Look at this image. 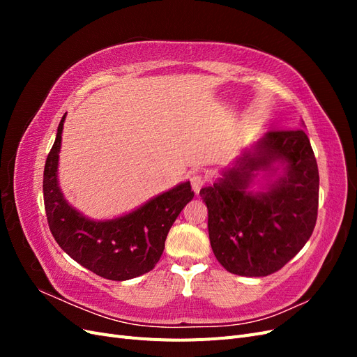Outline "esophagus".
Wrapping results in <instances>:
<instances>
[{"label":"esophagus","mask_w":357,"mask_h":357,"mask_svg":"<svg viewBox=\"0 0 357 357\" xmlns=\"http://www.w3.org/2000/svg\"><path fill=\"white\" fill-rule=\"evenodd\" d=\"M190 185H192V189H193V192L197 193H199V190H201V188L205 185V177L202 176V174H193L192 177H190Z\"/></svg>","instance_id":"esophagus-1"}]
</instances>
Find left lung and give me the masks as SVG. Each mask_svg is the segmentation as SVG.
I'll use <instances>...</instances> for the list:
<instances>
[{"instance_id":"1","label":"left lung","mask_w":357,"mask_h":357,"mask_svg":"<svg viewBox=\"0 0 357 357\" xmlns=\"http://www.w3.org/2000/svg\"><path fill=\"white\" fill-rule=\"evenodd\" d=\"M284 174L264 192L248 191L259 170ZM199 195L208 208V235L215 259L232 274L265 277L295 257L314 231L319 168L304 129L269 131L245 149Z\"/></svg>"}]
</instances>
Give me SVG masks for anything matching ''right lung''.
<instances>
[{
    "mask_svg": "<svg viewBox=\"0 0 357 357\" xmlns=\"http://www.w3.org/2000/svg\"><path fill=\"white\" fill-rule=\"evenodd\" d=\"M63 122L66 114L58 126L43 177L45 208L53 238L75 262L107 280L123 282L152 271L164 252L169 228L193 198L190 183H180L121 218H84L63 198L58 183Z\"/></svg>",
    "mask_w": 357,
    "mask_h": 357,
    "instance_id": "right-lung-1",
    "label": "right lung"
}]
</instances>
